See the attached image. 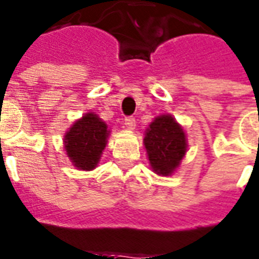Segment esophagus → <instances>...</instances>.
<instances>
[{"instance_id": "1", "label": "esophagus", "mask_w": 259, "mask_h": 259, "mask_svg": "<svg viewBox=\"0 0 259 259\" xmlns=\"http://www.w3.org/2000/svg\"><path fill=\"white\" fill-rule=\"evenodd\" d=\"M123 122H125V125L127 129L133 130L134 127H136V118H134V117H125Z\"/></svg>"}]
</instances>
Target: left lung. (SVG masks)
<instances>
[{"instance_id":"8db88e82","label":"left lung","mask_w":259,"mask_h":259,"mask_svg":"<svg viewBox=\"0 0 259 259\" xmlns=\"http://www.w3.org/2000/svg\"><path fill=\"white\" fill-rule=\"evenodd\" d=\"M149 161L157 174L169 176L186 153L184 129L171 115H159L150 123L145 137Z\"/></svg>"}]
</instances>
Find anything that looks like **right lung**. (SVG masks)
<instances>
[{
	"mask_svg": "<svg viewBox=\"0 0 259 259\" xmlns=\"http://www.w3.org/2000/svg\"><path fill=\"white\" fill-rule=\"evenodd\" d=\"M108 134V126L98 115L88 113L78 119L65 136L66 154L73 165L81 170L94 169L105 149Z\"/></svg>",
	"mask_w": 259,
	"mask_h": 259,
	"instance_id": "add662e5",
	"label": "right lung"
}]
</instances>
